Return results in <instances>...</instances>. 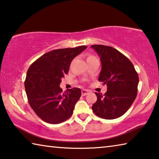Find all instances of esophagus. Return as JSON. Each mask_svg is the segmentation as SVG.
I'll return each mask as SVG.
<instances>
[{
	"mask_svg": "<svg viewBox=\"0 0 159 159\" xmlns=\"http://www.w3.org/2000/svg\"><path fill=\"white\" fill-rule=\"evenodd\" d=\"M90 91L88 90H85V89H82L81 90V93H82V95L83 96H85L86 95H88V93H89Z\"/></svg>",
	"mask_w": 159,
	"mask_h": 159,
	"instance_id": "obj_1",
	"label": "esophagus"
}]
</instances>
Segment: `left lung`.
<instances>
[{
	"instance_id": "obj_1",
	"label": "left lung",
	"mask_w": 159,
	"mask_h": 159,
	"mask_svg": "<svg viewBox=\"0 0 159 159\" xmlns=\"http://www.w3.org/2000/svg\"><path fill=\"white\" fill-rule=\"evenodd\" d=\"M90 47L100 57L99 81L107 85L104 95L95 93L98 100L92 109L95 115L104 119L117 118L128 111L136 98L138 74L129 59L115 48L102 45Z\"/></svg>"
}]
</instances>
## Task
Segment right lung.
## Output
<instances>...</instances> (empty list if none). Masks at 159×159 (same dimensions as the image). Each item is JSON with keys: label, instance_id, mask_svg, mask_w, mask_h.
I'll return each instance as SVG.
<instances>
[{"label": "right lung", "instance_id": "right-lung-1", "mask_svg": "<svg viewBox=\"0 0 159 159\" xmlns=\"http://www.w3.org/2000/svg\"><path fill=\"white\" fill-rule=\"evenodd\" d=\"M87 48L54 50L44 54L29 67L25 81L29 103L40 118L51 124H58L73 114L75 104L81 96L80 88L62 93L61 79L68 74L73 59Z\"/></svg>", "mask_w": 159, "mask_h": 159}]
</instances>
